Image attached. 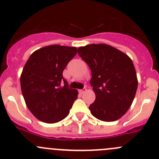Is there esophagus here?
<instances>
[{
    "label": "esophagus",
    "mask_w": 159,
    "mask_h": 159,
    "mask_svg": "<svg viewBox=\"0 0 159 159\" xmlns=\"http://www.w3.org/2000/svg\"><path fill=\"white\" fill-rule=\"evenodd\" d=\"M78 92H79L81 94H83L84 92H85V91H84V90H83V89H81V90H79V91H78Z\"/></svg>",
    "instance_id": "34e87169"
}]
</instances>
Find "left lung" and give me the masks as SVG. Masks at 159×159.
I'll return each instance as SVG.
<instances>
[{"label": "left lung", "mask_w": 159, "mask_h": 159, "mask_svg": "<svg viewBox=\"0 0 159 159\" xmlns=\"http://www.w3.org/2000/svg\"><path fill=\"white\" fill-rule=\"evenodd\" d=\"M91 70L90 83L95 101L89 106L91 115L103 121L121 118L132 104L138 78L131 59L105 44H92L78 49Z\"/></svg>", "instance_id": "8db88e82"}]
</instances>
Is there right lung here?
Wrapping results in <instances>:
<instances>
[{
    "label": "right lung",
    "mask_w": 159,
    "mask_h": 159,
    "mask_svg": "<svg viewBox=\"0 0 159 159\" xmlns=\"http://www.w3.org/2000/svg\"><path fill=\"white\" fill-rule=\"evenodd\" d=\"M78 48L58 44L37 50L27 61L20 75V88L28 109L43 122L53 124L66 118L78 90L69 89L63 70ZM64 81L65 85L60 87Z\"/></svg>",
    "instance_id": "add662e5"
}]
</instances>
